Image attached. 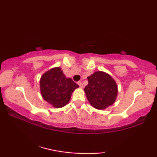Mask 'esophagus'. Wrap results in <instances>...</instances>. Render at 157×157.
I'll use <instances>...</instances> for the list:
<instances>
[{
  "label": "esophagus",
  "instance_id": "34e87169",
  "mask_svg": "<svg viewBox=\"0 0 157 157\" xmlns=\"http://www.w3.org/2000/svg\"><path fill=\"white\" fill-rule=\"evenodd\" d=\"M78 86H80L81 88H83V83L81 82V81H78Z\"/></svg>",
  "mask_w": 157,
  "mask_h": 157
}]
</instances>
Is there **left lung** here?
<instances>
[{"label": "left lung", "instance_id": "obj_1", "mask_svg": "<svg viewBox=\"0 0 157 157\" xmlns=\"http://www.w3.org/2000/svg\"><path fill=\"white\" fill-rule=\"evenodd\" d=\"M89 83L84 88L90 104L98 110H104L116 101L118 86L114 79L106 72H94L88 77Z\"/></svg>", "mask_w": 157, "mask_h": 157}]
</instances>
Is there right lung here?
Instances as JSON below:
<instances>
[{
	"mask_svg": "<svg viewBox=\"0 0 157 157\" xmlns=\"http://www.w3.org/2000/svg\"><path fill=\"white\" fill-rule=\"evenodd\" d=\"M71 78H67L60 67L45 72L40 79V91L44 99L55 108L68 104L71 94L78 88Z\"/></svg>",
	"mask_w": 157,
	"mask_h": 157,
	"instance_id": "right-lung-1",
	"label": "right lung"
}]
</instances>
